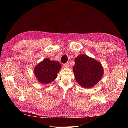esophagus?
Returning <instances> with one entry per match:
<instances>
[{
    "label": "esophagus",
    "instance_id": "1",
    "mask_svg": "<svg viewBox=\"0 0 128 128\" xmlns=\"http://www.w3.org/2000/svg\"><path fill=\"white\" fill-rule=\"evenodd\" d=\"M63 66H65V67L68 68V67L69 66V62H66V64H64Z\"/></svg>",
    "mask_w": 128,
    "mask_h": 128
}]
</instances>
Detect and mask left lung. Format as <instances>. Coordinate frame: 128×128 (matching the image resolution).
<instances>
[{
	"label": "left lung",
	"mask_w": 128,
	"mask_h": 128,
	"mask_svg": "<svg viewBox=\"0 0 128 128\" xmlns=\"http://www.w3.org/2000/svg\"><path fill=\"white\" fill-rule=\"evenodd\" d=\"M73 72L78 85L90 88L101 79L104 70L100 62L85 54H80L75 59Z\"/></svg>",
	"instance_id": "obj_1"
}]
</instances>
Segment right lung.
<instances>
[{
	"mask_svg": "<svg viewBox=\"0 0 128 128\" xmlns=\"http://www.w3.org/2000/svg\"><path fill=\"white\" fill-rule=\"evenodd\" d=\"M61 68L58 62L45 58L35 66L34 72L38 82L46 85L56 79Z\"/></svg>",
	"mask_w": 128,
	"mask_h": 128,
	"instance_id": "right-lung-1",
	"label": "right lung"
}]
</instances>
